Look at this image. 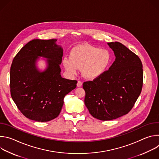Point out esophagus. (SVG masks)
Listing matches in <instances>:
<instances>
[{"label": "esophagus", "instance_id": "1", "mask_svg": "<svg viewBox=\"0 0 159 159\" xmlns=\"http://www.w3.org/2000/svg\"><path fill=\"white\" fill-rule=\"evenodd\" d=\"M82 85V82L81 81H78L77 82V87H81Z\"/></svg>", "mask_w": 159, "mask_h": 159}]
</instances>
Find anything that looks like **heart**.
Masks as SVG:
<instances>
[{"mask_svg": "<svg viewBox=\"0 0 159 159\" xmlns=\"http://www.w3.org/2000/svg\"><path fill=\"white\" fill-rule=\"evenodd\" d=\"M111 60V54L107 50L84 43L73 47L69 58H63L62 64L71 75L77 74L79 69H82V75L85 79L94 80L105 73Z\"/></svg>", "mask_w": 159, "mask_h": 159, "instance_id": "heart-1", "label": "heart"}]
</instances>
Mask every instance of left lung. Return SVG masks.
<instances>
[{
  "instance_id": "1",
  "label": "left lung",
  "mask_w": 159,
  "mask_h": 159,
  "mask_svg": "<svg viewBox=\"0 0 159 159\" xmlns=\"http://www.w3.org/2000/svg\"><path fill=\"white\" fill-rule=\"evenodd\" d=\"M107 44L114 52L115 61L101 77L83 84L85 105L90 115L102 121L128 113L143 85V66L139 57L121 43Z\"/></svg>"
}]
</instances>
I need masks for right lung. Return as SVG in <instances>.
<instances>
[{"label":"right lung","instance_id":"add662e5","mask_svg":"<svg viewBox=\"0 0 159 159\" xmlns=\"http://www.w3.org/2000/svg\"><path fill=\"white\" fill-rule=\"evenodd\" d=\"M57 39H33L14 57L10 71L12 100L19 111L30 120L47 122L57 118L65 96L76 88L77 82L63 78L60 65L63 48ZM41 57L46 68L37 66Z\"/></svg>","mask_w":159,"mask_h":159}]
</instances>
